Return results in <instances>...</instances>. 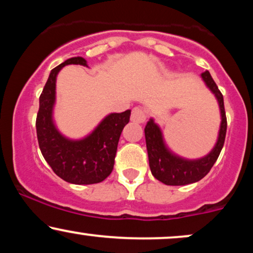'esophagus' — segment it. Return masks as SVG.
<instances>
[{
	"instance_id": "1",
	"label": "esophagus",
	"mask_w": 253,
	"mask_h": 253,
	"mask_svg": "<svg viewBox=\"0 0 253 253\" xmlns=\"http://www.w3.org/2000/svg\"><path fill=\"white\" fill-rule=\"evenodd\" d=\"M146 119V112L145 109L140 108V107H135L132 110V115H130V121L135 124H143Z\"/></svg>"
}]
</instances>
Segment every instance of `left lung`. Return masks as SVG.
Segmentation results:
<instances>
[{
    "mask_svg": "<svg viewBox=\"0 0 253 253\" xmlns=\"http://www.w3.org/2000/svg\"><path fill=\"white\" fill-rule=\"evenodd\" d=\"M201 78L206 86L215 96L219 104L220 118H221L216 143L210 153L196 159H188L176 155L165 143L163 132L155 119L150 118L145 126V139H146L151 172L158 181L167 185H185L202 179L210 172L211 167L216 162L225 143L227 121H226L222 94L211 78L210 71L202 72Z\"/></svg>",
    "mask_w": 253,
    "mask_h": 253,
    "instance_id": "obj_1",
    "label": "left lung"
}]
</instances>
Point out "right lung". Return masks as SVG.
<instances>
[{"label":"right lung","mask_w":253,"mask_h":253,"mask_svg":"<svg viewBox=\"0 0 253 253\" xmlns=\"http://www.w3.org/2000/svg\"><path fill=\"white\" fill-rule=\"evenodd\" d=\"M83 65V57H72L51 70L39 97L37 115V135L43 158L57 176L72 184H94L110 175L114 168L119 139L124 127L129 123L130 110L110 113L89 134L71 139L58 129L53 118L56 106V82L64 66Z\"/></svg>","instance_id":"1"}]
</instances>
